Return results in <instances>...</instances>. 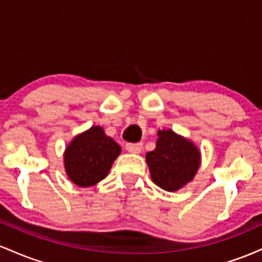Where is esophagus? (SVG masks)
<instances>
[{"instance_id":"esophagus-1","label":"esophagus","mask_w":262,"mask_h":262,"mask_svg":"<svg viewBox=\"0 0 262 262\" xmlns=\"http://www.w3.org/2000/svg\"><path fill=\"white\" fill-rule=\"evenodd\" d=\"M125 149L127 151L132 152V154H139V152L143 150V144L141 143H130L125 145Z\"/></svg>"}]
</instances>
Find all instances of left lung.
Wrapping results in <instances>:
<instances>
[{"label":"left lung","instance_id":"8db88e82","mask_svg":"<svg viewBox=\"0 0 262 262\" xmlns=\"http://www.w3.org/2000/svg\"><path fill=\"white\" fill-rule=\"evenodd\" d=\"M156 148L146 152L150 175L159 187L177 191L191 181L200 167V151L193 143L172 130H160Z\"/></svg>","mask_w":262,"mask_h":262}]
</instances>
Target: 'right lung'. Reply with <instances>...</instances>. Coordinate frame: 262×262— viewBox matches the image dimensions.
I'll list each match as a JSON object with an SVG mask.
<instances>
[{"instance_id": "1", "label": "right lung", "mask_w": 262, "mask_h": 262, "mask_svg": "<svg viewBox=\"0 0 262 262\" xmlns=\"http://www.w3.org/2000/svg\"><path fill=\"white\" fill-rule=\"evenodd\" d=\"M121 146L104 134L101 127H92L77 135L65 151V170L75 185L89 187L107 176Z\"/></svg>"}]
</instances>
